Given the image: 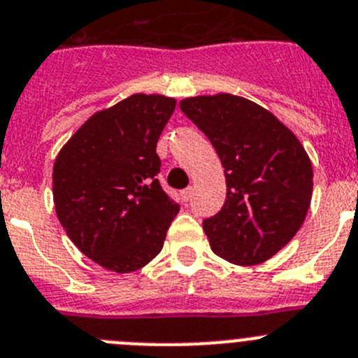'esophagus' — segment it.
I'll list each match as a JSON object with an SVG mask.
<instances>
[{
  "label": "esophagus",
  "instance_id": "1",
  "mask_svg": "<svg viewBox=\"0 0 358 358\" xmlns=\"http://www.w3.org/2000/svg\"><path fill=\"white\" fill-rule=\"evenodd\" d=\"M192 194H194V189H192V187H187V189L182 190V199L183 201H190Z\"/></svg>",
  "mask_w": 358,
  "mask_h": 358
}]
</instances>
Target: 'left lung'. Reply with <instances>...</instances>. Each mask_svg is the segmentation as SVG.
Here are the masks:
<instances>
[{"instance_id":"8db88e82","label":"left lung","mask_w":358,"mask_h":358,"mask_svg":"<svg viewBox=\"0 0 358 358\" xmlns=\"http://www.w3.org/2000/svg\"><path fill=\"white\" fill-rule=\"evenodd\" d=\"M180 109L205 134L226 176V201L203 229L212 250L233 265H259L306 220L313 166L295 134L243 96H190Z\"/></svg>"}]
</instances>
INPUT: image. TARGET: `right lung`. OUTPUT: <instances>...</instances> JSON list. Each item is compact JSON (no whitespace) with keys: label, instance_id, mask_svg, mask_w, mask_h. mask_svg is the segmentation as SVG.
Returning <instances> with one entry per match:
<instances>
[{"label":"right lung","instance_id":"obj_1","mask_svg":"<svg viewBox=\"0 0 358 358\" xmlns=\"http://www.w3.org/2000/svg\"><path fill=\"white\" fill-rule=\"evenodd\" d=\"M175 106L171 96L130 95L90 116L56 157V215L103 268L136 272L162 250L180 206L157 180L155 150Z\"/></svg>","mask_w":358,"mask_h":358}]
</instances>
